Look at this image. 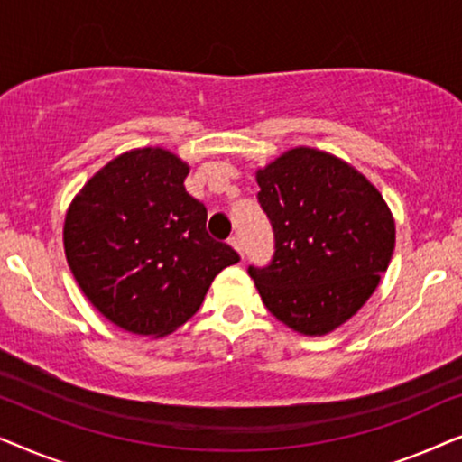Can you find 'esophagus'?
I'll list each match as a JSON object with an SVG mask.
<instances>
[{
  "label": "esophagus",
  "mask_w": 462,
  "mask_h": 462,
  "mask_svg": "<svg viewBox=\"0 0 462 462\" xmlns=\"http://www.w3.org/2000/svg\"><path fill=\"white\" fill-rule=\"evenodd\" d=\"M229 244L239 252V256H244V242H242V237H239V236H231V237H229Z\"/></svg>",
  "instance_id": "1"
}]
</instances>
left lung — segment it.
<instances>
[{
  "instance_id": "1",
  "label": "left lung",
  "mask_w": 462,
  "mask_h": 462,
  "mask_svg": "<svg viewBox=\"0 0 462 462\" xmlns=\"http://www.w3.org/2000/svg\"><path fill=\"white\" fill-rule=\"evenodd\" d=\"M258 204L273 229L269 264H250L264 307L321 337L374 292L395 248V223L365 176L324 151L299 147L258 170Z\"/></svg>"
}]
</instances>
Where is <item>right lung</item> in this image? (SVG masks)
<instances>
[{"instance_id":"right-lung-1","label":"right lung","mask_w":462,"mask_h":462,"mask_svg":"<svg viewBox=\"0 0 462 462\" xmlns=\"http://www.w3.org/2000/svg\"><path fill=\"white\" fill-rule=\"evenodd\" d=\"M189 166L163 149L124 153L88 180L65 218V254L88 300L113 324L163 337L198 313L239 254L206 231Z\"/></svg>"}]
</instances>
